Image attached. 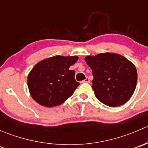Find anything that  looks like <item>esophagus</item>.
I'll return each instance as SVG.
<instances>
[{
    "label": "esophagus",
    "instance_id": "esophagus-1",
    "mask_svg": "<svg viewBox=\"0 0 148 148\" xmlns=\"http://www.w3.org/2000/svg\"><path fill=\"white\" fill-rule=\"evenodd\" d=\"M89 82H90V80H89V79L88 78V77H86V78L84 80H83V81H82V83H89Z\"/></svg>",
    "mask_w": 148,
    "mask_h": 148
}]
</instances>
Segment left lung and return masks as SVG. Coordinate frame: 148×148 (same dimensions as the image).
I'll use <instances>...</instances> for the list:
<instances>
[{"instance_id":"1","label":"left lung","mask_w":148,"mask_h":148,"mask_svg":"<svg viewBox=\"0 0 148 148\" xmlns=\"http://www.w3.org/2000/svg\"><path fill=\"white\" fill-rule=\"evenodd\" d=\"M92 69V89L103 104L114 107L126 103L136 88L138 73L135 66L122 55L102 53L84 58Z\"/></svg>"}]
</instances>
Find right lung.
<instances>
[{
	"mask_svg": "<svg viewBox=\"0 0 148 148\" xmlns=\"http://www.w3.org/2000/svg\"><path fill=\"white\" fill-rule=\"evenodd\" d=\"M77 60V56H55L37 63L28 75L31 97L46 107L64 102L79 85L74 79L75 71L69 70Z\"/></svg>",
	"mask_w": 148,
	"mask_h": 148,
	"instance_id": "obj_1",
	"label": "right lung"
}]
</instances>
